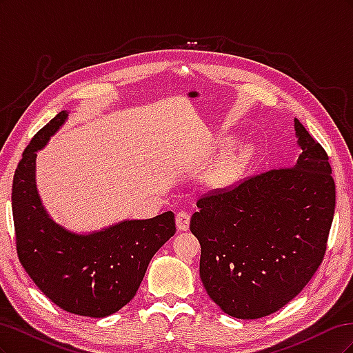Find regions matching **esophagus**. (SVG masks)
<instances>
[{
  "instance_id": "34e87169",
  "label": "esophagus",
  "mask_w": 353,
  "mask_h": 353,
  "mask_svg": "<svg viewBox=\"0 0 353 353\" xmlns=\"http://www.w3.org/2000/svg\"><path fill=\"white\" fill-rule=\"evenodd\" d=\"M176 227L179 231H187L190 228V215L187 212L176 213Z\"/></svg>"
}]
</instances>
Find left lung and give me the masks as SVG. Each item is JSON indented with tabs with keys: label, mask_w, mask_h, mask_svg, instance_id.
Wrapping results in <instances>:
<instances>
[{
	"label": "left lung",
	"mask_w": 353,
	"mask_h": 353,
	"mask_svg": "<svg viewBox=\"0 0 353 353\" xmlns=\"http://www.w3.org/2000/svg\"><path fill=\"white\" fill-rule=\"evenodd\" d=\"M299 154L197 201L190 230L201 245L200 279L223 312L256 319L302 292L321 265L334 216L328 156L294 119Z\"/></svg>",
	"instance_id": "8db88e82"
}]
</instances>
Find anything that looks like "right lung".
<instances>
[{
    "label": "right lung",
    "instance_id": "right-lung-1",
    "mask_svg": "<svg viewBox=\"0 0 353 353\" xmlns=\"http://www.w3.org/2000/svg\"><path fill=\"white\" fill-rule=\"evenodd\" d=\"M60 112L32 138L13 178L12 208L19 261L52 303L104 318L132 301L154 253L174 236L175 216L125 219L88 234L66 230L50 216L37 188V152L68 121Z\"/></svg>",
    "mask_w": 353,
    "mask_h": 353
}]
</instances>
